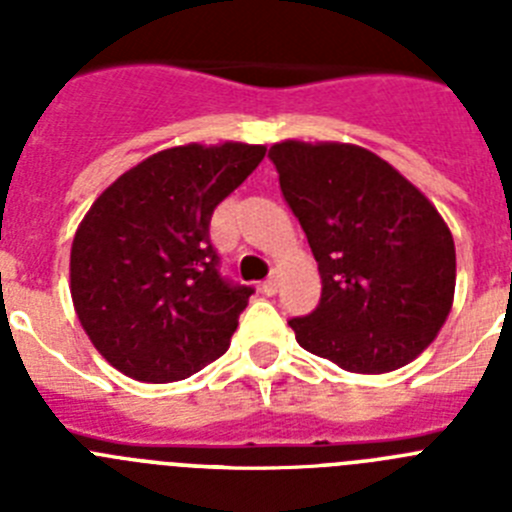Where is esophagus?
Here are the masks:
<instances>
[{"mask_svg":"<svg viewBox=\"0 0 512 512\" xmlns=\"http://www.w3.org/2000/svg\"><path fill=\"white\" fill-rule=\"evenodd\" d=\"M277 289H279V279L277 277H269L264 284H261V292H264L266 297L277 295Z\"/></svg>","mask_w":512,"mask_h":512,"instance_id":"34e87169","label":"esophagus"}]
</instances>
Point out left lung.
Returning a JSON list of instances; mask_svg holds the SVG:
<instances>
[{
	"instance_id": "left-lung-1",
	"label": "left lung",
	"mask_w": 512,
	"mask_h": 512,
	"mask_svg": "<svg viewBox=\"0 0 512 512\" xmlns=\"http://www.w3.org/2000/svg\"><path fill=\"white\" fill-rule=\"evenodd\" d=\"M269 158L323 279L318 307L289 320L297 343L356 374L410 364L454 302L449 225L418 187L366 148L282 140Z\"/></svg>"
}]
</instances>
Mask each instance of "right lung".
Returning a JSON list of instances; mask_svg holds the SVG:
<instances>
[{
  "mask_svg": "<svg viewBox=\"0 0 512 512\" xmlns=\"http://www.w3.org/2000/svg\"><path fill=\"white\" fill-rule=\"evenodd\" d=\"M266 148L176 146L115 179L71 246V300L99 354L138 382H176L223 356L253 289L220 277L210 220Z\"/></svg>",
  "mask_w": 512,
  "mask_h": 512,
  "instance_id": "right-lung-1",
  "label": "right lung"
}]
</instances>
